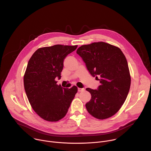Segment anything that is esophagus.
Returning <instances> with one entry per match:
<instances>
[{"instance_id": "34e87169", "label": "esophagus", "mask_w": 151, "mask_h": 151, "mask_svg": "<svg viewBox=\"0 0 151 151\" xmlns=\"http://www.w3.org/2000/svg\"><path fill=\"white\" fill-rule=\"evenodd\" d=\"M78 90L79 92H81V91H83L85 90L84 88H78Z\"/></svg>"}]
</instances>
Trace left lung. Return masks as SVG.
<instances>
[{
    "mask_svg": "<svg viewBox=\"0 0 151 151\" xmlns=\"http://www.w3.org/2000/svg\"><path fill=\"white\" fill-rule=\"evenodd\" d=\"M76 53L82 58L90 74L100 81L97 90L86 88L91 95L85 106L99 119L114 115L125 102L130 88L131 77L122 51L103 42L80 47Z\"/></svg>",
    "mask_w": 151,
    "mask_h": 151,
    "instance_id": "8db88e82",
    "label": "left lung"
}]
</instances>
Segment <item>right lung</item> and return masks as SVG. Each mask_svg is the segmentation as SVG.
Returning <instances> with one entry per match:
<instances>
[{"label":"right lung","instance_id":"1","mask_svg":"<svg viewBox=\"0 0 151 151\" xmlns=\"http://www.w3.org/2000/svg\"><path fill=\"white\" fill-rule=\"evenodd\" d=\"M77 47L55 45L40 48L28 62L24 90L33 109L45 121L56 122L65 116L78 91L76 86L64 88L55 80L61 78L64 58Z\"/></svg>","mask_w":151,"mask_h":151}]
</instances>
